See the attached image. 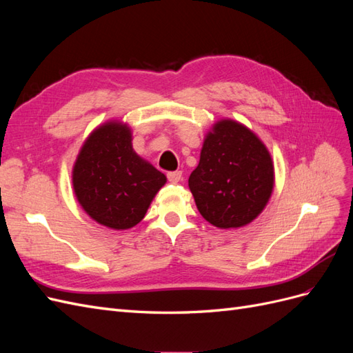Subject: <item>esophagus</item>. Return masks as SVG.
<instances>
[{
    "mask_svg": "<svg viewBox=\"0 0 353 353\" xmlns=\"http://www.w3.org/2000/svg\"><path fill=\"white\" fill-rule=\"evenodd\" d=\"M168 179H169V183L176 184V183H179L181 179H183V172H181V170H174V172H168Z\"/></svg>",
    "mask_w": 353,
    "mask_h": 353,
    "instance_id": "obj_1",
    "label": "esophagus"
}]
</instances>
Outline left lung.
Here are the masks:
<instances>
[{"instance_id":"obj_1","label":"left lung","mask_w":353,"mask_h":353,"mask_svg":"<svg viewBox=\"0 0 353 353\" xmlns=\"http://www.w3.org/2000/svg\"><path fill=\"white\" fill-rule=\"evenodd\" d=\"M274 184L271 153L250 128L227 117L212 125L188 178L203 218L221 230L248 225L268 205Z\"/></svg>"}]
</instances>
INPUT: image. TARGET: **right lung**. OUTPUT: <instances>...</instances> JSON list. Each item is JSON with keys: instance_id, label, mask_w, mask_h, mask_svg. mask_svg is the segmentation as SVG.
Here are the masks:
<instances>
[{"instance_id": "add662e5", "label": "right lung", "mask_w": 353, "mask_h": 353, "mask_svg": "<svg viewBox=\"0 0 353 353\" xmlns=\"http://www.w3.org/2000/svg\"><path fill=\"white\" fill-rule=\"evenodd\" d=\"M165 174L132 148L131 126L112 119L94 128L72 168L73 193L100 225L123 231L145 216Z\"/></svg>"}]
</instances>
